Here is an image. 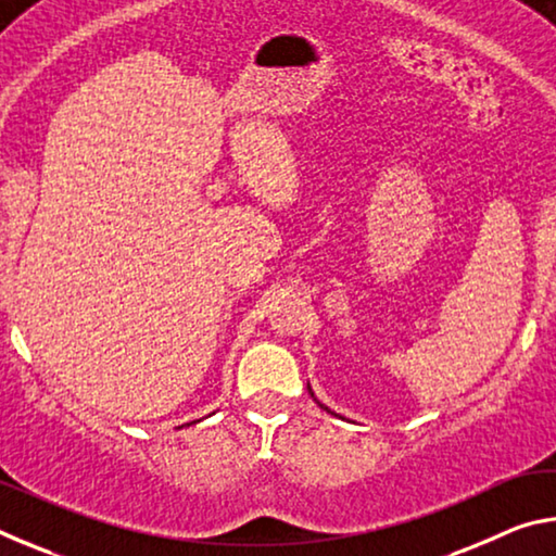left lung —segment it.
<instances>
[{"label":"left lung","mask_w":556,"mask_h":556,"mask_svg":"<svg viewBox=\"0 0 556 556\" xmlns=\"http://www.w3.org/2000/svg\"><path fill=\"white\" fill-rule=\"evenodd\" d=\"M306 388H308V394H312V397H314V392H312V384H306ZM314 400H316V397H314ZM316 404H318V407H321V409H326V412H331V409H328V407H326V404H321V402H318V400H316ZM331 414H333V412H331Z\"/></svg>","instance_id":"1"}]
</instances>
